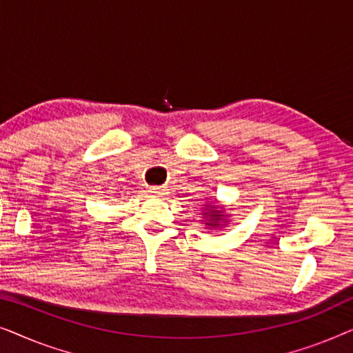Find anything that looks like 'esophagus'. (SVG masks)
<instances>
[{"mask_svg": "<svg viewBox=\"0 0 353 353\" xmlns=\"http://www.w3.org/2000/svg\"><path fill=\"white\" fill-rule=\"evenodd\" d=\"M149 192H151L152 196L161 197L163 194H167V188L165 186H151L149 188Z\"/></svg>", "mask_w": 353, "mask_h": 353, "instance_id": "obj_1", "label": "esophagus"}]
</instances>
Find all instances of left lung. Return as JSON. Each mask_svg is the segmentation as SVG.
I'll return each instance as SVG.
<instances>
[{"label":"left lung","mask_w":353,"mask_h":353,"mask_svg":"<svg viewBox=\"0 0 353 353\" xmlns=\"http://www.w3.org/2000/svg\"><path fill=\"white\" fill-rule=\"evenodd\" d=\"M207 220V226L209 228H219L221 225H226V216L223 214V210H220V207H207V212H204Z\"/></svg>","instance_id":"1"}]
</instances>
